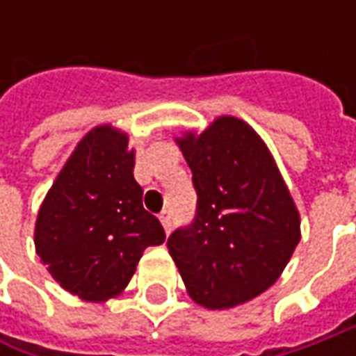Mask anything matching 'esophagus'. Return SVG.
I'll use <instances>...</instances> for the list:
<instances>
[{
    "label": "esophagus",
    "mask_w": 356,
    "mask_h": 356,
    "mask_svg": "<svg viewBox=\"0 0 356 356\" xmlns=\"http://www.w3.org/2000/svg\"><path fill=\"white\" fill-rule=\"evenodd\" d=\"M160 222H162V226L166 229V234H170L172 229V212L170 210H164V212H160Z\"/></svg>",
    "instance_id": "obj_1"
}]
</instances>
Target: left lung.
Listing matches in <instances>:
<instances>
[{
    "instance_id": "8db88e82",
    "label": "left lung",
    "mask_w": 356,
    "mask_h": 356,
    "mask_svg": "<svg viewBox=\"0 0 356 356\" xmlns=\"http://www.w3.org/2000/svg\"><path fill=\"white\" fill-rule=\"evenodd\" d=\"M178 144L198 202L168 250L196 303L236 307L277 281L299 243V213L267 146L243 120L218 118Z\"/></svg>"
}]
</instances>
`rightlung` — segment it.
<instances>
[{
	"label": "right lung",
	"instance_id": "right-lung-1",
	"mask_svg": "<svg viewBox=\"0 0 356 356\" xmlns=\"http://www.w3.org/2000/svg\"><path fill=\"white\" fill-rule=\"evenodd\" d=\"M127 134L97 127L51 186L35 224V248L53 280L85 301H106L134 275L143 252L166 234L143 206Z\"/></svg>",
	"mask_w": 356,
	"mask_h": 356
}]
</instances>
